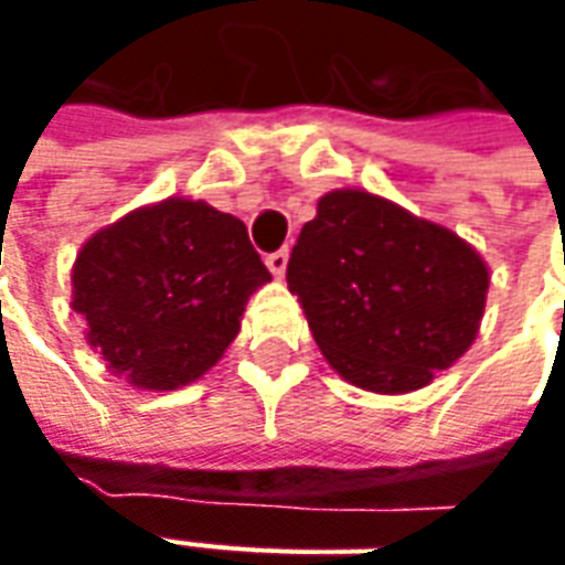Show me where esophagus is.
Returning <instances> with one entry per match:
<instances>
[{"label": "esophagus", "instance_id": "esophagus-1", "mask_svg": "<svg viewBox=\"0 0 565 565\" xmlns=\"http://www.w3.org/2000/svg\"><path fill=\"white\" fill-rule=\"evenodd\" d=\"M267 267H270V273L279 279V276H286V267H289V250L279 248L273 250V254H267Z\"/></svg>", "mask_w": 565, "mask_h": 565}]
</instances>
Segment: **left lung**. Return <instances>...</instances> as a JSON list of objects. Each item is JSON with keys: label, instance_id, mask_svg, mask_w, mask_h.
<instances>
[{"label": "left lung", "instance_id": "8db88e82", "mask_svg": "<svg viewBox=\"0 0 565 565\" xmlns=\"http://www.w3.org/2000/svg\"><path fill=\"white\" fill-rule=\"evenodd\" d=\"M323 359L371 393H412L478 337L490 273L456 232L359 188L317 201L289 257Z\"/></svg>", "mask_w": 565, "mask_h": 565}]
</instances>
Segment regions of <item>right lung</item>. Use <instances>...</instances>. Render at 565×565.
Masks as SVG:
<instances>
[{
    "label": "right lung",
    "mask_w": 565,
    "mask_h": 565,
    "mask_svg": "<svg viewBox=\"0 0 565 565\" xmlns=\"http://www.w3.org/2000/svg\"><path fill=\"white\" fill-rule=\"evenodd\" d=\"M270 270L232 213L188 198L138 206L77 250L72 308L106 367L179 390L223 359Z\"/></svg>",
    "instance_id": "1"
}]
</instances>
